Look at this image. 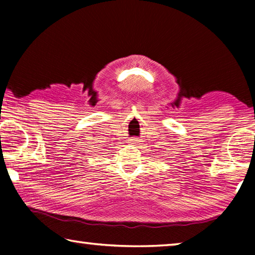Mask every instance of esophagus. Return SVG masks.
<instances>
[{"label":"esophagus","mask_w":255,"mask_h":255,"mask_svg":"<svg viewBox=\"0 0 255 255\" xmlns=\"http://www.w3.org/2000/svg\"><path fill=\"white\" fill-rule=\"evenodd\" d=\"M130 144H136V139H130Z\"/></svg>","instance_id":"obj_1"}]
</instances>
